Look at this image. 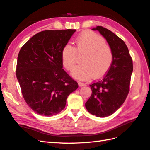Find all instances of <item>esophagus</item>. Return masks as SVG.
Masks as SVG:
<instances>
[{"label": "esophagus", "instance_id": "obj_1", "mask_svg": "<svg viewBox=\"0 0 150 150\" xmlns=\"http://www.w3.org/2000/svg\"><path fill=\"white\" fill-rule=\"evenodd\" d=\"M78 84H79V86H85V84H84L83 83H81V82H79V83H78Z\"/></svg>", "mask_w": 150, "mask_h": 150}]
</instances>
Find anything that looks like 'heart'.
Here are the masks:
<instances>
[{"mask_svg":"<svg viewBox=\"0 0 150 150\" xmlns=\"http://www.w3.org/2000/svg\"><path fill=\"white\" fill-rule=\"evenodd\" d=\"M76 47L69 44L64 46L62 51V59L64 67L72 69L76 61L77 55H83L82 64L74 68L71 75L77 79L86 80L92 77L100 79L110 69L113 54L110 46L101 35L91 31H84L76 38Z\"/></svg>","mask_w":150,"mask_h":150,"instance_id":"heart-1","label":"heart"}]
</instances>
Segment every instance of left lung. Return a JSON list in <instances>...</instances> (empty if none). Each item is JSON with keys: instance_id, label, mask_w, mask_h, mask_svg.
<instances>
[{"instance_id": "obj_1", "label": "left lung", "mask_w": 150, "mask_h": 150, "mask_svg": "<svg viewBox=\"0 0 150 150\" xmlns=\"http://www.w3.org/2000/svg\"><path fill=\"white\" fill-rule=\"evenodd\" d=\"M113 54L111 66L102 80L90 85L92 94L85 103L87 111L98 117L112 115L121 107L129 92L132 60L125 42L108 29L97 26Z\"/></svg>"}]
</instances>
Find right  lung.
<instances>
[{"instance_id": "obj_1", "label": "right lung", "mask_w": 150, "mask_h": 150, "mask_svg": "<svg viewBox=\"0 0 150 150\" xmlns=\"http://www.w3.org/2000/svg\"><path fill=\"white\" fill-rule=\"evenodd\" d=\"M75 29L46 30L33 36L20 49L16 77L28 105L40 115L64 110L78 84L63 68L62 51Z\"/></svg>"}]
</instances>
